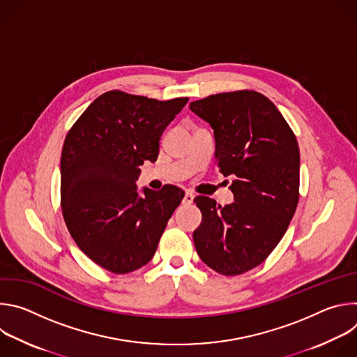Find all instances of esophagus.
Masks as SVG:
<instances>
[{"mask_svg": "<svg viewBox=\"0 0 357 357\" xmlns=\"http://www.w3.org/2000/svg\"><path fill=\"white\" fill-rule=\"evenodd\" d=\"M193 193L192 192H185V196H183V203L185 205H190V203L193 202Z\"/></svg>", "mask_w": 357, "mask_h": 357, "instance_id": "esophagus-1", "label": "esophagus"}]
</instances>
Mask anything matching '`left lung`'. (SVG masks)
Segmentation results:
<instances>
[{"label": "left lung", "instance_id": "obj_1", "mask_svg": "<svg viewBox=\"0 0 357 357\" xmlns=\"http://www.w3.org/2000/svg\"><path fill=\"white\" fill-rule=\"evenodd\" d=\"M189 109L215 132V158L231 205L196 196L202 223L193 231L199 257L223 275L260 266L285 234L299 200L296 137L273 101L254 90L218 93Z\"/></svg>", "mask_w": 357, "mask_h": 357}]
</instances>
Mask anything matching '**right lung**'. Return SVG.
Here are the masks:
<instances>
[{"label":"right lung","mask_w":357,"mask_h":357,"mask_svg":"<svg viewBox=\"0 0 357 357\" xmlns=\"http://www.w3.org/2000/svg\"><path fill=\"white\" fill-rule=\"evenodd\" d=\"M110 90L69 130L61 157V205L77 247L101 268L128 274L154 257L183 190L137 192L144 161L155 162L167 126L188 103Z\"/></svg>","instance_id":"1"}]
</instances>
